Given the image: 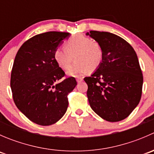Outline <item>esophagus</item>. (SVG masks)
Here are the masks:
<instances>
[{
	"label": "esophagus",
	"instance_id": "1",
	"mask_svg": "<svg viewBox=\"0 0 154 154\" xmlns=\"http://www.w3.org/2000/svg\"><path fill=\"white\" fill-rule=\"evenodd\" d=\"M76 80H77V83H81V82L83 81V77H77Z\"/></svg>",
	"mask_w": 154,
	"mask_h": 154
}]
</instances>
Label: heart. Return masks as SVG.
Wrapping results in <instances>:
<instances>
[{
	"instance_id": "b5f03b06",
	"label": "heart",
	"mask_w": 154,
	"mask_h": 154,
	"mask_svg": "<svg viewBox=\"0 0 154 154\" xmlns=\"http://www.w3.org/2000/svg\"><path fill=\"white\" fill-rule=\"evenodd\" d=\"M74 57L75 62L68 70L69 76L76 77L88 71L93 72L100 67L104 58V51L99 42L89 37L76 35L64 42V48L57 47L54 58L60 68L66 70Z\"/></svg>"
}]
</instances>
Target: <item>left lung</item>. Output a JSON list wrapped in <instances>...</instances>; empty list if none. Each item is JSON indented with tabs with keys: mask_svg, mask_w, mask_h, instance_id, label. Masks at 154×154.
<instances>
[{
	"mask_svg": "<svg viewBox=\"0 0 154 154\" xmlns=\"http://www.w3.org/2000/svg\"><path fill=\"white\" fill-rule=\"evenodd\" d=\"M104 51L100 67L84 78L87 97L93 111L107 122L124 120L142 97L143 76L133 47L124 38L108 32H86Z\"/></svg>",
	"mask_w": 154,
	"mask_h": 154,
	"instance_id": "1",
	"label": "left lung"
}]
</instances>
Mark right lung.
<instances>
[{
  "mask_svg": "<svg viewBox=\"0 0 154 154\" xmlns=\"http://www.w3.org/2000/svg\"><path fill=\"white\" fill-rule=\"evenodd\" d=\"M69 35L56 31L38 34L26 41L15 56L10 79L13 100L37 125L58 122L67 110L68 93L77 86L74 77L61 80L65 72L54 58L56 48Z\"/></svg>",
  "mask_w": 154,
  "mask_h": 154,
  "instance_id": "1",
  "label": "right lung"
}]
</instances>
